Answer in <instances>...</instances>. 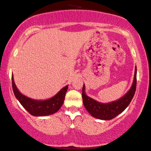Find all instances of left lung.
<instances>
[{"label":"left lung","instance_id":"obj_1","mask_svg":"<svg viewBox=\"0 0 151 151\" xmlns=\"http://www.w3.org/2000/svg\"><path fill=\"white\" fill-rule=\"evenodd\" d=\"M85 84L82 88V99L85 108L92 117L102 120H110L122 113L129 105L137 88V66L135 67L133 83L129 90L122 97L110 103H101L86 95Z\"/></svg>","mask_w":151,"mask_h":151}]
</instances>
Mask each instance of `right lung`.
<instances>
[{"label": "right lung", "mask_w": 151, "mask_h": 151, "mask_svg": "<svg viewBox=\"0 0 151 151\" xmlns=\"http://www.w3.org/2000/svg\"><path fill=\"white\" fill-rule=\"evenodd\" d=\"M12 89L14 96L25 110L32 115L36 117H44L57 112L64 102L65 94L68 89V85L61 88L55 96L45 100H36L24 96L18 90L12 74Z\"/></svg>", "instance_id": "1"}]
</instances>
